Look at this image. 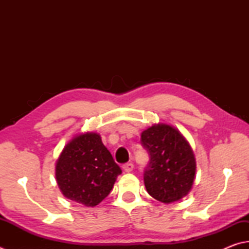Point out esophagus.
<instances>
[{
  "mask_svg": "<svg viewBox=\"0 0 249 249\" xmlns=\"http://www.w3.org/2000/svg\"><path fill=\"white\" fill-rule=\"evenodd\" d=\"M123 168H124V170L125 172H131V171L133 170L134 166H133L132 162H126V163H124V165L123 166Z\"/></svg>",
  "mask_w": 249,
  "mask_h": 249,
  "instance_id": "esophagus-1",
  "label": "esophagus"
}]
</instances>
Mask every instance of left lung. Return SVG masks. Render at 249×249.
I'll list each match as a JSON object with an SVG mask.
<instances>
[{"mask_svg":"<svg viewBox=\"0 0 249 249\" xmlns=\"http://www.w3.org/2000/svg\"><path fill=\"white\" fill-rule=\"evenodd\" d=\"M141 144L149 155L144 170L148 194L161 203L181 199L195 179L194 154L184 137L168 124H155L141 134Z\"/></svg>","mask_w":249,"mask_h":249,"instance_id":"1","label":"left lung"}]
</instances>
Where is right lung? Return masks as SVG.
<instances>
[{"mask_svg": "<svg viewBox=\"0 0 249 249\" xmlns=\"http://www.w3.org/2000/svg\"><path fill=\"white\" fill-rule=\"evenodd\" d=\"M120 173L97 133L74 138L56 162V180L62 193L87 207H94L108 196Z\"/></svg>", "mask_w": 249, "mask_h": 249, "instance_id": "add662e5", "label": "right lung"}]
</instances>
